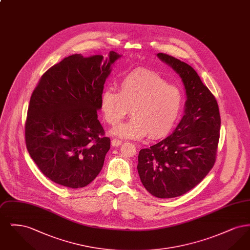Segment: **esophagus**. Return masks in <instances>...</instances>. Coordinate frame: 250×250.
Listing matches in <instances>:
<instances>
[{"mask_svg": "<svg viewBox=\"0 0 250 250\" xmlns=\"http://www.w3.org/2000/svg\"><path fill=\"white\" fill-rule=\"evenodd\" d=\"M122 141H120V140H118V139H113L112 141H111V144H112V146L113 147H118V146H120L121 144H122Z\"/></svg>", "mask_w": 250, "mask_h": 250, "instance_id": "1", "label": "esophagus"}]
</instances>
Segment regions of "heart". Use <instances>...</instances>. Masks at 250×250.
Instances as JSON below:
<instances>
[{
	"mask_svg": "<svg viewBox=\"0 0 250 250\" xmlns=\"http://www.w3.org/2000/svg\"><path fill=\"white\" fill-rule=\"evenodd\" d=\"M184 102L177 86L167 84L155 72L136 69L121 78L118 92L105 89L100 96V110L110 125H118L129 112L132 118L110 131L123 139L141 140L167 136L174 127Z\"/></svg>",
	"mask_w": 250,
	"mask_h": 250,
	"instance_id": "obj_1",
	"label": "heart"
}]
</instances>
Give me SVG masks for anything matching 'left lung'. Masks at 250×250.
Instances as JSON below:
<instances>
[{
  "mask_svg": "<svg viewBox=\"0 0 250 250\" xmlns=\"http://www.w3.org/2000/svg\"><path fill=\"white\" fill-rule=\"evenodd\" d=\"M157 57L182 79L187 100L184 116L167 138L139 153L138 172L153 196H182L202 182L215 162L220 114L210 90L189 64L165 53Z\"/></svg>",
  "mask_w": 250,
  "mask_h": 250,
  "instance_id": "1",
  "label": "left lung"
}]
</instances>
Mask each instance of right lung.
I'll return each instance as SVG.
<instances>
[{"mask_svg":"<svg viewBox=\"0 0 250 250\" xmlns=\"http://www.w3.org/2000/svg\"><path fill=\"white\" fill-rule=\"evenodd\" d=\"M121 55L73 54L50 67L34 90L25 124L26 147L52 182L88 186L101 171L110 140L97 119L100 96Z\"/></svg>","mask_w":250,"mask_h":250,"instance_id":"1","label":"right lung"}]
</instances>
